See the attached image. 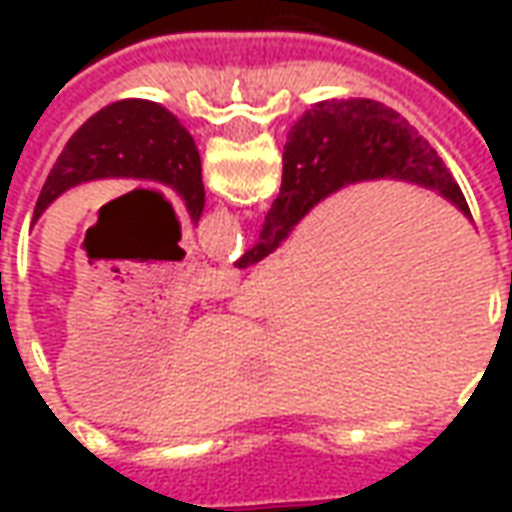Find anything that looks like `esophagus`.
I'll use <instances>...</instances> for the list:
<instances>
[{"instance_id": "esophagus-1", "label": "esophagus", "mask_w": 512, "mask_h": 512, "mask_svg": "<svg viewBox=\"0 0 512 512\" xmlns=\"http://www.w3.org/2000/svg\"><path fill=\"white\" fill-rule=\"evenodd\" d=\"M238 285V274H235L233 268H219V271H213L211 274V288L216 293H227V290H233Z\"/></svg>"}]
</instances>
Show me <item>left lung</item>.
Masks as SVG:
<instances>
[{"mask_svg":"<svg viewBox=\"0 0 512 512\" xmlns=\"http://www.w3.org/2000/svg\"><path fill=\"white\" fill-rule=\"evenodd\" d=\"M106 178L161 183L178 194L191 222H200L205 186L194 136L156 101L126 98L95 112L68 139L57 164L51 167L40 189L32 224L73 186Z\"/></svg>","mask_w":512,"mask_h":512,"instance_id":"obj_1","label":"left lung"}]
</instances>
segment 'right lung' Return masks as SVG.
Returning <instances> with one entry per match:
<instances>
[{
    "instance_id": "add662e5",
    "label": "right lung",
    "mask_w": 512,
    "mask_h": 512,
    "mask_svg": "<svg viewBox=\"0 0 512 512\" xmlns=\"http://www.w3.org/2000/svg\"><path fill=\"white\" fill-rule=\"evenodd\" d=\"M365 180H403L436 191L472 219L450 169L406 117L370 98H329L310 106L290 126L277 200L238 268L255 266L277 252L318 202Z\"/></svg>"
}]
</instances>
